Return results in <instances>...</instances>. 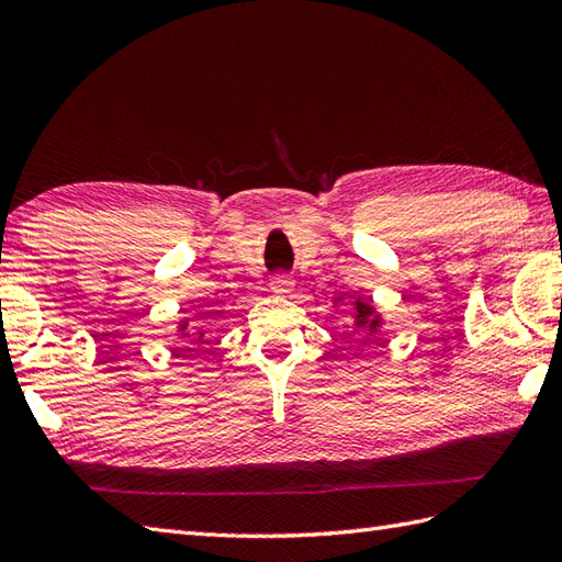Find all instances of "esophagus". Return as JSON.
<instances>
[{
    "instance_id": "1",
    "label": "esophagus",
    "mask_w": 562,
    "mask_h": 562,
    "mask_svg": "<svg viewBox=\"0 0 562 562\" xmlns=\"http://www.w3.org/2000/svg\"><path fill=\"white\" fill-rule=\"evenodd\" d=\"M270 290L274 294H290L294 290V280L288 274H274V278H270Z\"/></svg>"
}]
</instances>
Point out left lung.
Listing matches in <instances>:
<instances>
[{
  "label": "left lung",
  "instance_id": "obj_1",
  "mask_svg": "<svg viewBox=\"0 0 562 562\" xmlns=\"http://www.w3.org/2000/svg\"><path fill=\"white\" fill-rule=\"evenodd\" d=\"M382 324V316L375 312V306L370 304V300H358L353 302V326L356 331H368V334H375Z\"/></svg>",
  "mask_w": 562,
  "mask_h": 562
}]
</instances>
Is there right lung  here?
Here are the masks:
<instances>
[{
  "mask_svg": "<svg viewBox=\"0 0 562 562\" xmlns=\"http://www.w3.org/2000/svg\"><path fill=\"white\" fill-rule=\"evenodd\" d=\"M187 328H190V322H180V331H182V336H184V338H190V331H187ZM202 336H204V334H196V340H194V344H204Z\"/></svg>",
  "mask_w": 562,
  "mask_h": 562,
  "instance_id": "right-lung-1",
  "label": "right lung"
}]
</instances>
